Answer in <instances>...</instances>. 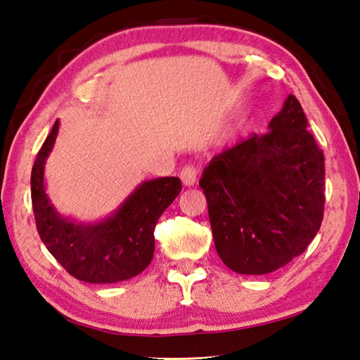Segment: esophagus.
Segmentation results:
<instances>
[{"instance_id":"obj_1","label":"esophagus","mask_w":360,"mask_h":360,"mask_svg":"<svg viewBox=\"0 0 360 360\" xmlns=\"http://www.w3.org/2000/svg\"><path fill=\"white\" fill-rule=\"evenodd\" d=\"M198 177V169L194 165H186L180 172V179L185 186H194Z\"/></svg>"}]
</instances>
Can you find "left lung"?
I'll return each instance as SVG.
<instances>
[{"mask_svg": "<svg viewBox=\"0 0 360 360\" xmlns=\"http://www.w3.org/2000/svg\"><path fill=\"white\" fill-rule=\"evenodd\" d=\"M268 129L215 155L200 179L215 250L238 274L285 266L323 219L325 158L294 95Z\"/></svg>", "mask_w": 360, "mask_h": 360, "instance_id": "1", "label": "left lung"}]
</instances>
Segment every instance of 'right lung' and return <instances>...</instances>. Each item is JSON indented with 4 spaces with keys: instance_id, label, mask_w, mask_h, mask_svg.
<instances>
[{
    "instance_id": "add662e5",
    "label": "right lung",
    "mask_w": 360,
    "mask_h": 360,
    "mask_svg": "<svg viewBox=\"0 0 360 360\" xmlns=\"http://www.w3.org/2000/svg\"><path fill=\"white\" fill-rule=\"evenodd\" d=\"M58 120L32 167L30 189L38 234L70 276L87 283H115L140 274L153 260L160 215L180 194L179 177L143 181L118 210L98 223H78L55 211L44 188V163L58 134Z\"/></svg>"
}]
</instances>
